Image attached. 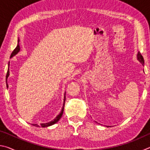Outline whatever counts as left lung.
<instances>
[{
    "label": "left lung",
    "instance_id": "8db88e82",
    "mask_svg": "<svg viewBox=\"0 0 150 150\" xmlns=\"http://www.w3.org/2000/svg\"><path fill=\"white\" fill-rule=\"evenodd\" d=\"M137 59H138V60L139 61V62H140L142 65H144V57L143 56H142L141 53L140 52H138V55H137Z\"/></svg>",
    "mask_w": 150,
    "mask_h": 150
}]
</instances>
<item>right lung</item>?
Wrapping results in <instances>:
<instances>
[{"label":"right lung","mask_w":150,"mask_h":150,"mask_svg":"<svg viewBox=\"0 0 150 150\" xmlns=\"http://www.w3.org/2000/svg\"><path fill=\"white\" fill-rule=\"evenodd\" d=\"M19 42L20 40L18 39V44L17 46L16 47V48L14 50L13 52H12V54L11 55V58L13 56H14L15 55H16L18 53L20 52V45H19ZM9 66H10V62L8 63V71H7V73H6V87L8 88V83H7V79H8V76H9ZM65 96H64V100H63V106L62 107V111H61V112L56 117H55V118L54 119V120L51 121V122H49L47 123H43V124H32V125L34 126H36V127H47V126H52L53 125V124H54L55 123H57L58 121L59 120V119L62 118V116L63 115V109H64V106H65Z\"/></svg>","instance_id":"right-lung-1"}]
</instances>
